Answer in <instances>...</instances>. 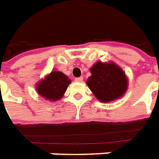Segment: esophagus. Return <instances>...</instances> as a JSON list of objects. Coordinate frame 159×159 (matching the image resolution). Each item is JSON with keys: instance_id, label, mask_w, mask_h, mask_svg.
Here are the masks:
<instances>
[{"instance_id": "obj_1", "label": "esophagus", "mask_w": 159, "mask_h": 159, "mask_svg": "<svg viewBox=\"0 0 159 159\" xmlns=\"http://www.w3.org/2000/svg\"><path fill=\"white\" fill-rule=\"evenodd\" d=\"M82 80H83V78H82V77H77V78L75 79V82H82Z\"/></svg>"}]
</instances>
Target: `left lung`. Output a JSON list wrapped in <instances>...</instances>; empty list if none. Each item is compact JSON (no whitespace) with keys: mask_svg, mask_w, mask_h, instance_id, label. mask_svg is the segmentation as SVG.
<instances>
[{"mask_svg":"<svg viewBox=\"0 0 159 159\" xmlns=\"http://www.w3.org/2000/svg\"><path fill=\"white\" fill-rule=\"evenodd\" d=\"M92 76L87 84L95 97L102 102L119 99L128 88L125 72L112 62H96L90 69Z\"/></svg>","mask_w":159,"mask_h":159,"instance_id":"obj_1","label":"left lung"}]
</instances>
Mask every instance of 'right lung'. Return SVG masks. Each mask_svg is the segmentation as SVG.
<instances>
[{
	"mask_svg": "<svg viewBox=\"0 0 159 159\" xmlns=\"http://www.w3.org/2000/svg\"><path fill=\"white\" fill-rule=\"evenodd\" d=\"M71 80L59 71H53L37 83L36 91L46 101L56 102L61 99L67 91Z\"/></svg>",
	"mask_w": 159,
	"mask_h": 159,
	"instance_id": "1",
	"label": "right lung"
}]
</instances>
